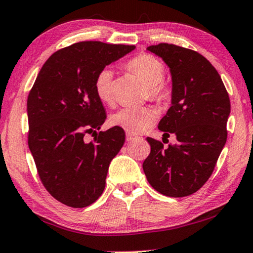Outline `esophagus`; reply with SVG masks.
I'll list each match as a JSON object with an SVG mask.
<instances>
[{"mask_svg": "<svg viewBox=\"0 0 253 253\" xmlns=\"http://www.w3.org/2000/svg\"><path fill=\"white\" fill-rule=\"evenodd\" d=\"M126 139H127V142H131V141H134V139H136V136L133 135V134L128 133V134L126 135Z\"/></svg>", "mask_w": 253, "mask_h": 253, "instance_id": "34e87169", "label": "esophagus"}]
</instances>
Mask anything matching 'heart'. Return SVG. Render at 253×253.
<instances>
[{"label": "heart", "instance_id": "heart-1", "mask_svg": "<svg viewBox=\"0 0 253 253\" xmlns=\"http://www.w3.org/2000/svg\"><path fill=\"white\" fill-rule=\"evenodd\" d=\"M127 67L147 84L152 99L163 101L169 98V89L162 82L166 71L160 59L152 55L142 54L130 59ZM94 89L102 102L114 101V72L110 69L100 71L95 78ZM156 118V112L150 107H124L111 116V124L129 134H139L153 126Z\"/></svg>", "mask_w": 253, "mask_h": 253}]
</instances>
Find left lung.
I'll return each instance as SVG.
<instances>
[{
  "label": "left lung",
  "mask_w": 253,
  "mask_h": 253,
  "mask_svg": "<svg viewBox=\"0 0 253 253\" xmlns=\"http://www.w3.org/2000/svg\"><path fill=\"white\" fill-rule=\"evenodd\" d=\"M146 49L161 57L170 70L171 107L160 120L159 129L164 137L174 134L178 143L163 147L147 137L151 153L143 170L160 194L186 197L213 173L226 143L230 98L217 71L197 51L172 43Z\"/></svg>",
  "instance_id": "8db88e82"
}]
</instances>
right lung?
<instances>
[{
  "mask_svg": "<svg viewBox=\"0 0 253 253\" xmlns=\"http://www.w3.org/2000/svg\"><path fill=\"white\" fill-rule=\"evenodd\" d=\"M135 48L82 42L59 49L43 64L28 95V145L42 184L64 205L86 207L105 190L125 131L115 126L100 131L94 142L84 141L107 118L94 81L100 71Z\"/></svg>",
  "mask_w": 253,
  "mask_h": 253,
  "instance_id": "right-lung-1",
  "label": "right lung"
}]
</instances>
